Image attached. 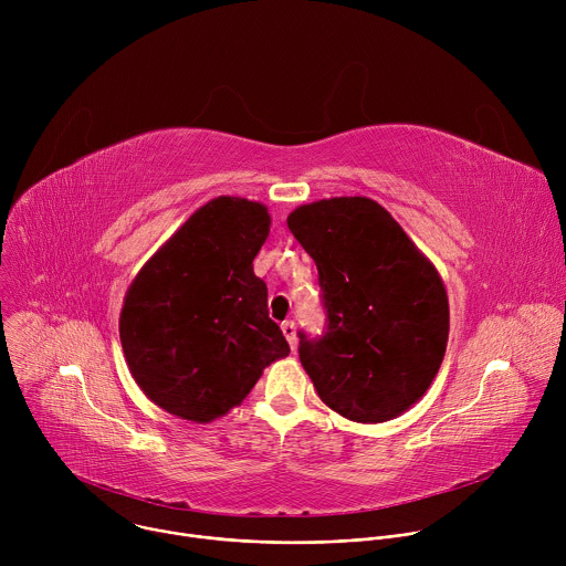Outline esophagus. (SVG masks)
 <instances>
[{"mask_svg":"<svg viewBox=\"0 0 566 566\" xmlns=\"http://www.w3.org/2000/svg\"><path fill=\"white\" fill-rule=\"evenodd\" d=\"M282 334H284V338L289 340L291 349H295L297 340H295V322H293V319H286V322H282Z\"/></svg>","mask_w":566,"mask_h":566,"instance_id":"1","label":"esophagus"}]
</instances>
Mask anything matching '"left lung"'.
I'll use <instances>...</instances> for the list:
<instances>
[{"mask_svg":"<svg viewBox=\"0 0 566 566\" xmlns=\"http://www.w3.org/2000/svg\"><path fill=\"white\" fill-rule=\"evenodd\" d=\"M286 223L317 266L327 332L300 334V363L325 406L356 423L410 410L448 345L443 280L374 199L334 197L295 208Z\"/></svg>","mask_w":566,"mask_h":566,"instance_id":"1","label":"left lung"}]
</instances>
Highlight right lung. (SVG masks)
I'll return each instance as SVG.
<instances>
[{
  "label": "right lung",
  "instance_id": "1",
  "mask_svg": "<svg viewBox=\"0 0 566 566\" xmlns=\"http://www.w3.org/2000/svg\"><path fill=\"white\" fill-rule=\"evenodd\" d=\"M271 232L269 208L217 197L195 210L129 284L120 345L143 394L166 412L210 423L289 356L269 317L253 260Z\"/></svg>",
  "mask_w": 566,
  "mask_h": 566
}]
</instances>
